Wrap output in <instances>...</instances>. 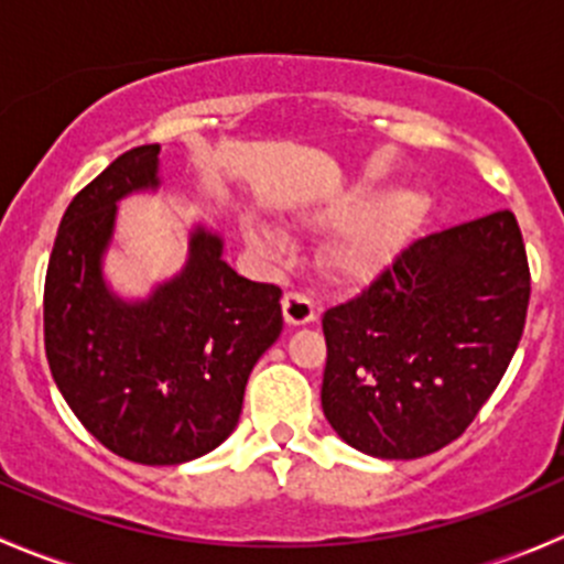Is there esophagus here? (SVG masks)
<instances>
[{"mask_svg":"<svg viewBox=\"0 0 564 564\" xmlns=\"http://www.w3.org/2000/svg\"><path fill=\"white\" fill-rule=\"evenodd\" d=\"M281 305H283V318H286V324H292V327H300V324L314 322L316 308H314V303L305 297V294L286 292V294H283Z\"/></svg>","mask_w":564,"mask_h":564,"instance_id":"1","label":"esophagus"}]
</instances>
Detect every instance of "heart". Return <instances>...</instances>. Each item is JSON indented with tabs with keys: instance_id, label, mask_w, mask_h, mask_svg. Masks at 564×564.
<instances>
[{
	"instance_id": "obj_1",
	"label": "heart",
	"mask_w": 564,
	"mask_h": 564,
	"mask_svg": "<svg viewBox=\"0 0 564 564\" xmlns=\"http://www.w3.org/2000/svg\"><path fill=\"white\" fill-rule=\"evenodd\" d=\"M425 215V193L420 187H395L371 198L368 187L338 193L318 220L340 226L327 250L333 272L346 281H366L403 248ZM253 242H272L267 231H250Z\"/></svg>"
}]
</instances>
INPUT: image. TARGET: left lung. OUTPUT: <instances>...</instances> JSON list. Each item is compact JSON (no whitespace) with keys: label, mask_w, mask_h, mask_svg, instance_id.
I'll return each instance as SVG.
<instances>
[{"label":"left lung","mask_w":564,"mask_h":564,"mask_svg":"<svg viewBox=\"0 0 564 564\" xmlns=\"http://www.w3.org/2000/svg\"><path fill=\"white\" fill-rule=\"evenodd\" d=\"M527 305V248L510 209L420 237L324 314V417L368 456L442 451L508 371Z\"/></svg>","instance_id":"8db88e82"}]
</instances>
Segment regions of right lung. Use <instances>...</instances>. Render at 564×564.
Returning <instances> with one entry per match:
<instances>
[{"label": "right lung", "mask_w": 564, "mask_h": 564, "mask_svg": "<svg viewBox=\"0 0 564 564\" xmlns=\"http://www.w3.org/2000/svg\"><path fill=\"white\" fill-rule=\"evenodd\" d=\"M161 147H133L76 193L45 272L51 377L84 429L117 456L174 466L215 451L242 412L256 360L283 329L281 289L237 275L196 226L180 275L124 303L104 281L117 202L155 191Z\"/></svg>", "instance_id": "1"}]
</instances>
